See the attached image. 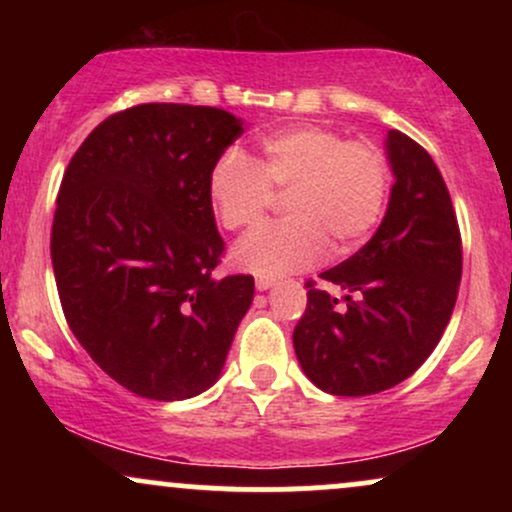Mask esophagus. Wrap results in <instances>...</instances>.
<instances>
[{"label":"esophagus","instance_id":"esophagus-1","mask_svg":"<svg viewBox=\"0 0 512 512\" xmlns=\"http://www.w3.org/2000/svg\"><path fill=\"white\" fill-rule=\"evenodd\" d=\"M274 284H276V281H274V279H267V276H260V279L255 281L257 291H269V289H272Z\"/></svg>","mask_w":512,"mask_h":512}]
</instances>
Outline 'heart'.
<instances>
[{
    "mask_svg": "<svg viewBox=\"0 0 512 512\" xmlns=\"http://www.w3.org/2000/svg\"><path fill=\"white\" fill-rule=\"evenodd\" d=\"M286 195V221L264 226L233 250L236 267L257 276H284L332 255L354 252L383 216L390 166L363 139L344 142L327 127L279 129L260 142L252 161L226 149L207 173V197L226 231H250Z\"/></svg>",
    "mask_w": 512,
    "mask_h": 512,
    "instance_id": "heart-1",
    "label": "heart"
}]
</instances>
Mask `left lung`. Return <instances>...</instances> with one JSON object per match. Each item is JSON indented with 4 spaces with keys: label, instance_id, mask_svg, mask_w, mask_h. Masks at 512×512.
I'll list each match as a JSON object with an SVG mask.
<instances>
[{
    "label": "left lung",
    "instance_id": "1",
    "mask_svg": "<svg viewBox=\"0 0 512 512\" xmlns=\"http://www.w3.org/2000/svg\"><path fill=\"white\" fill-rule=\"evenodd\" d=\"M395 185L375 236L320 274L339 298L308 281L293 349L310 383L363 397L407 380L448 327L462 276V240L433 158L407 134L387 132Z\"/></svg>",
    "mask_w": 512,
    "mask_h": 512
}]
</instances>
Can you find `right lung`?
I'll list each match as a JSON object with an SVG mask.
<instances>
[{
    "mask_svg": "<svg viewBox=\"0 0 512 512\" xmlns=\"http://www.w3.org/2000/svg\"><path fill=\"white\" fill-rule=\"evenodd\" d=\"M243 134L221 108L144 103L79 146L57 195L50 255L64 317L115 383L158 402L219 380L255 279H216L226 250L207 197Z\"/></svg>",
    "mask_w": 512,
    "mask_h": 512,
    "instance_id": "right-lung-1",
    "label": "right lung"
}]
</instances>
